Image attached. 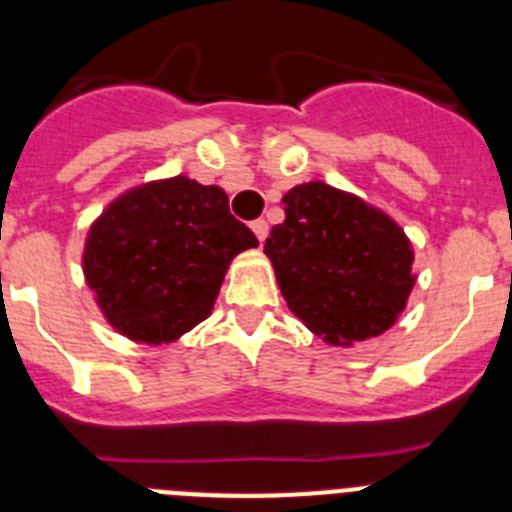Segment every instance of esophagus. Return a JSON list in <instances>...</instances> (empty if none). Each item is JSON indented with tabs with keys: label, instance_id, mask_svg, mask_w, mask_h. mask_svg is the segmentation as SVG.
I'll list each match as a JSON object with an SVG mask.
<instances>
[{
	"label": "esophagus",
	"instance_id": "esophagus-1",
	"mask_svg": "<svg viewBox=\"0 0 512 512\" xmlns=\"http://www.w3.org/2000/svg\"><path fill=\"white\" fill-rule=\"evenodd\" d=\"M251 230H253V235L259 238V243H264L266 235H269V223H266V220H253Z\"/></svg>",
	"mask_w": 512,
	"mask_h": 512
}]
</instances>
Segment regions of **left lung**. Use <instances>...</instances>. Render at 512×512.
<instances>
[{
    "instance_id": "left-lung-1",
    "label": "left lung",
    "mask_w": 512,
    "mask_h": 512,
    "mask_svg": "<svg viewBox=\"0 0 512 512\" xmlns=\"http://www.w3.org/2000/svg\"><path fill=\"white\" fill-rule=\"evenodd\" d=\"M264 253L289 310L333 346L392 328L413 292V248L392 217L323 182L284 194Z\"/></svg>"
}]
</instances>
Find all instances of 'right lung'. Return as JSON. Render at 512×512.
I'll use <instances>...</instances> for the list:
<instances>
[{
	"label": "right lung",
	"instance_id": "1",
	"mask_svg": "<svg viewBox=\"0 0 512 512\" xmlns=\"http://www.w3.org/2000/svg\"><path fill=\"white\" fill-rule=\"evenodd\" d=\"M253 246L223 189L174 176L130 189L102 212L84 277L112 328L158 346L210 315L233 256Z\"/></svg>",
	"mask_w": 512,
	"mask_h": 512
}]
</instances>
